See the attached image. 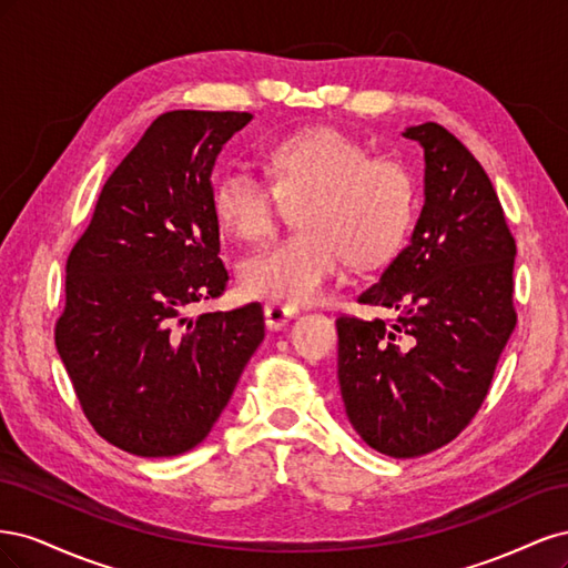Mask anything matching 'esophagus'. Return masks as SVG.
<instances>
[{
    "label": "esophagus",
    "instance_id": "34e87169",
    "mask_svg": "<svg viewBox=\"0 0 568 568\" xmlns=\"http://www.w3.org/2000/svg\"><path fill=\"white\" fill-rule=\"evenodd\" d=\"M296 315H298V311L294 305H280V303L265 305V324H267V329H272V332L284 329V326Z\"/></svg>",
    "mask_w": 568,
    "mask_h": 568
}]
</instances>
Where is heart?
Listing matches in <instances>:
<instances>
[{
    "label": "heart",
    "mask_w": 568,
    "mask_h": 568,
    "mask_svg": "<svg viewBox=\"0 0 568 568\" xmlns=\"http://www.w3.org/2000/svg\"><path fill=\"white\" fill-rule=\"evenodd\" d=\"M267 179L227 170L213 184L220 225L242 242L272 232L284 203L298 230L244 257L239 286L246 296L282 305L322 296L343 257L355 270L376 267L398 253L417 209L409 168L374 156L365 142L332 130L284 136L265 153Z\"/></svg>",
    "instance_id": "1"
}]
</instances>
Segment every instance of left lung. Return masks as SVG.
I'll list each match as a JSON object with an SVG mask.
<instances>
[{
  "label": "left lung",
  "instance_id": "left-lung-1",
  "mask_svg": "<svg viewBox=\"0 0 568 568\" xmlns=\"http://www.w3.org/2000/svg\"><path fill=\"white\" fill-rule=\"evenodd\" d=\"M405 136L424 146V209L409 244L357 296L395 317L336 320L346 415L369 448L398 459L469 426L517 326V242L486 170L438 123Z\"/></svg>",
  "mask_w": 568,
  "mask_h": 568
}]
</instances>
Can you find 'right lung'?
I'll return each instance as SVG.
<instances>
[{
  "label": "right lung",
  "instance_id": "right-lung-1",
  "mask_svg": "<svg viewBox=\"0 0 568 568\" xmlns=\"http://www.w3.org/2000/svg\"><path fill=\"white\" fill-rule=\"evenodd\" d=\"M251 118L159 115L106 180L65 261L57 351L94 432L130 455L196 448L265 336L261 303L184 315L227 288L211 173Z\"/></svg>",
  "mask_w": 568,
  "mask_h": 568
}]
</instances>
